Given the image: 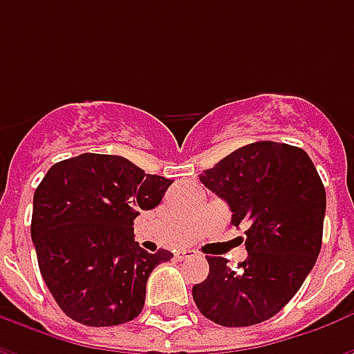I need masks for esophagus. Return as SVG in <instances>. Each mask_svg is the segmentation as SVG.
Returning <instances> with one entry per match:
<instances>
[{
  "instance_id": "obj_1",
  "label": "esophagus",
  "mask_w": 354,
  "mask_h": 354,
  "mask_svg": "<svg viewBox=\"0 0 354 354\" xmlns=\"http://www.w3.org/2000/svg\"><path fill=\"white\" fill-rule=\"evenodd\" d=\"M189 256H195V250H180V252H176L178 260H184V258H189Z\"/></svg>"
}]
</instances>
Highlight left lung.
<instances>
[{"label": "left lung", "mask_w": 354, "mask_h": 354, "mask_svg": "<svg viewBox=\"0 0 354 354\" xmlns=\"http://www.w3.org/2000/svg\"><path fill=\"white\" fill-rule=\"evenodd\" d=\"M231 208V223L248 225V258L231 269L208 256V277L193 286L195 305L222 326L271 319L301 288L319 258L326 192L301 147L254 142L199 176Z\"/></svg>", "instance_id": "left-lung-1"}]
</instances>
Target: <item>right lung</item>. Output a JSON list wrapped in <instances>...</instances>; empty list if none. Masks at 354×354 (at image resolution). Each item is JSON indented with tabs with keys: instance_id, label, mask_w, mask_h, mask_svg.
I'll use <instances>...</instances> for the list:
<instances>
[{
	"instance_id": "add662e5",
	"label": "right lung",
	"mask_w": 354,
	"mask_h": 354,
	"mask_svg": "<svg viewBox=\"0 0 354 354\" xmlns=\"http://www.w3.org/2000/svg\"><path fill=\"white\" fill-rule=\"evenodd\" d=\"M170 184L119 155L81 153L50 167L34 193L32 241L43 281L70 319L117 326L142 313L149 273L172 252L142 250L134 220Z\"/></svg>"
}]
</instances>
